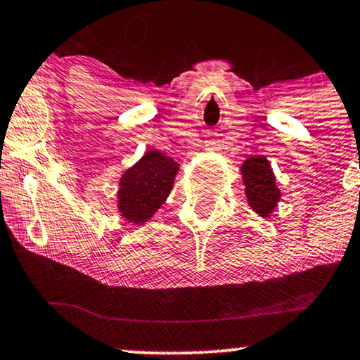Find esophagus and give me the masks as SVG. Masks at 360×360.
I'll list each match as a JSON object with an SVG mask.
<instances>
[{
  "label": "esophagus",
  "mask_w": 360,
  "mask_h": 360,
  "mask_svg": "<svg viewBox=\"0 0 360 360\" xmlns=\"http://www.w3.org/2000/svg\"><path fill=\"white\" fill-rule=\"evenodd\" d=\"M205 150L217 151V150H219V145L214 141V139H207V141H205Z\"/></svg>",
  "instance_id": "1"
}]
</instances>
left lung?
Wrapping results in <instances>:
<instances>
[{
	"instance_id": "obj_1",
	"label": "left lung",
	"mask_w": 360,
	"mask_h": 360,
	"mask_svg": "<svg viewBox=\"0 0 360 360\" xmlns=\"http://www.w3.org/2000/svg\"><path fill=\"white\" fill-rule=\"evenodd\" d=\"M244 187H246L248 204L261 217H269L281 198L276 187V176L271 170L268 158L263 155L249 156L240 167Z\"/></svg>"
}]
</instances>
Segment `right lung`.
Listing matches in <instances>:
<instances>
[{
  "label": "right lung",
  "instance_id": "right-lung-1",
  "mask_svg": "<svg viewBox=\"0 0 360 360\" xmlns=\"http://www.w3.org/2000/svg\"><path fill=\"white\" fill-rule=\"evenodd\" d=\"M180 165L170 156L148 150L141 160L122 173L117 190V210L121 217L141 226L170 195Z\"/></svg>",
  "mask_w": 360,
  "mask_h": 360
}]
</instances>
